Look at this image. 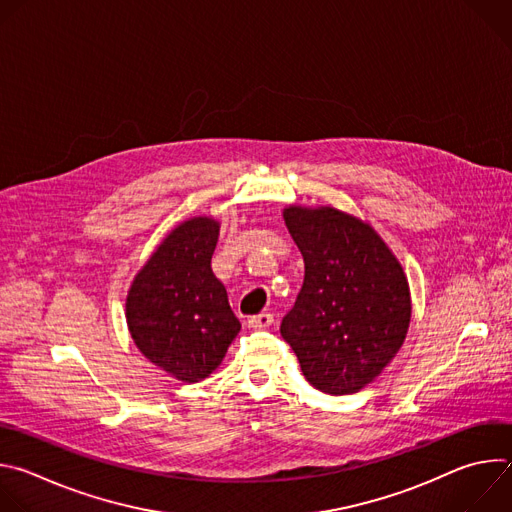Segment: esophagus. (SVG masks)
Returning <instances> with one entry per match:
<instances>
[{
	"mask_svg": "<svg viewBox=\"0 0 512 512\" xmlns=\"http://www.w3.org/2000/svg\"><path fill=\"white\" fill-rule=\"evenodd\" d=\"M251 328H269L271 324H273V314H269V312H261V314H257V316H251L249 318V322H247Z\"/></svg>",
	"mask_w": 512,
	"mask_h": 512,
	"instance_id": "1",
	"label": "esophagus"
}]
</instances>
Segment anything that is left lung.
I'll return each instance as SVG.
<instances>
[{"mask_svg":"<svg viewBox=\"0 0 512 512\" xmlns=\"http://www.w3.org/2000/svg\"><path fill=\"white\" fill-rule=\"evenodd\" d=\"M283 218L306 273L279 332L312 387L356 393L381 375L405 340L407 277L381 237L350 214L291 206Z\"/></svg>","mask_w":512,"mask_h":512,"instance_id":"8db88e82","label":"left lung"}]
</instances>
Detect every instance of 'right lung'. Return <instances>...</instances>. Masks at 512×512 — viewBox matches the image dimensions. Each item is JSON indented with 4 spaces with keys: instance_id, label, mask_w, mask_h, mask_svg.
Segmentation results:
<instances>
[{
    "instance_id": "right-lung-1",
    "label": "right lung",
    "mask_w": 512,
    "mask_h": 512,
    "mask_svg": "<svg viewBox=\"0 0 512 512\" xmlns=\"http://www.w3.org/2000/svg\"><path fill=\"white\" fill-rule=\"evenodd\" d=\"M216 239L212 218L186 221L137 273L127 296V324L141 354L186 383L208 377L241 330L210 269Z\"/></svg>"
}]
</instances>
